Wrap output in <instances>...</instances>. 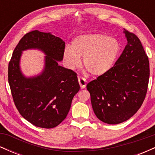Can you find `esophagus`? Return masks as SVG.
Instances as JSON below:
<instances>
[{
    "mask_svg": "<svg viewBox=\"0 0 155 155\" xmlns=\"http://www.w3.org/2000/svg\"><path fill=\"white\" fill-rule=\"evenodd\" d=\"M78 81H79V84L81 89L85 88V87H86L87 85L86 80L84 79L83 77H80V76H79V77H78Z\"/></svg>",
    "mask_w": 155,
    "mask_h": 155,
    "instance_id": "esophagus-1",
    "label": "esophagus"
}]
</instances>
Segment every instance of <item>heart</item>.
<instances>
[{
    "instance_id": "heart-1",
    "label": "heart",
    "mask_w": 155,
    "mask_h": 155,
    "mask_svg": "<svg viewBox=\"0 0 155 155\" xmlns=\"http://www.w3.org/2000/svg\"><path fill=\"white\" fill-rule=\"evenodd\" d=\"M120 46L114 38L103 34L83 35L73 40L71 47H65L63 58L65 65L75 69L82 65L92 76L106 74L114 65Z\"/></svg>"
}]
</instances>
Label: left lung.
Here are the masks:
<instances>
[{
    "label": "left lung",
    "mask_w": 155,
    "mask_h": 155,
    "mask_svg": "<svg viewBox=\"0 0 155 155\" xmlns=\"http://www.w3.org/2000/svg\"><path fill=\"white\" fill-rule=\"evenodd\" d=\"M123 33L127 44L114 65L87 85L96 117L110 124L132 117L141 106L148 89V56L137 35L124 28Z\"/></svg>",
    "instance_id": "8db88e82"
}]
</instances>
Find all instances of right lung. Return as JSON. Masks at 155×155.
Masks as SVG:
<instances>
[{"label":"right lung","instance_id":"add662e5","mask_svg":"<svg viewBox=\"0 0 155 155\" xmlns=\"http://www.w3.org/2000/svg\"><path fill=\"white\" fill-rule=\"evenodd\" d=\"M29 48L40 49L47 56L42 74L26 78L19 68V60L21 51ZM64 49L65 42L59 37L33 31L20 39L8 63V80L16 107L36 127L49 129L61 123L79 90L76 73L58 65Z\"/></svg>","mask_w":155,"mask_h":155}]
</instances>
